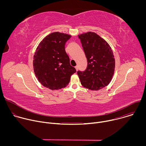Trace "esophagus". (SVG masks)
I'll return each instance as SVG.
<instances>
[{
    "label": "esophagus",
    "mask_w": 146,
    "mask_h": 146,
    "mask_svg": "<svg viewBox=\"0 0 146 146\" xmlns=\"http://www.w3.org/2000/svg\"><path fill=\"white\" fill-rule=\"evenodd\" d=\"M75 69H76V70L77 71V70H78V66H75Z\"/></svg>",
    "instance_id": "34e87169"
}]
</instances>
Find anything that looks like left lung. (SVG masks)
I'll return each instance as SVG.
<instances>
[{"instance_id":"8db88e82","label":"left lung","mask_w":146,"mask_h":146,"mask_svg":"<svg viewBox=\"0 0 146 146\" xmlns=\"http://www.w3.org/2000/svg\"><path fill=\"white\" fill-rule=\"evenodd\" d=\"M87 59L84 71L77 72L81 85L89 90L98 91L106 87L114 73L115 59L106 41L94 32L78 35Z\"/></svg>"}]
</instances>
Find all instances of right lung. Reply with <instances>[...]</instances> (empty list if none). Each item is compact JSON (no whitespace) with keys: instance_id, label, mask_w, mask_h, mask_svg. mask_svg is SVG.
<instances>
[{"instance_id":"right-lung-1","label":"right lung","mask_w":146,"mask_h":146,"mask_svg":"<svg viewBox=\"0 0 146 146\" xmlns=\"http://www.w3.org/2000/svg\"><path fill=\"white\" fill-rule=\"evenodd\" d=\"M71 36L54 32L40 43L33 56V69L38 81L51 90L65 88L76 72L70 64L65 46Z\"/></svg>"}]
</instances>
